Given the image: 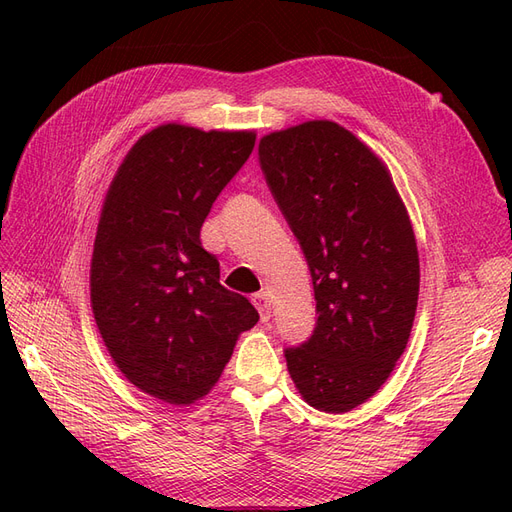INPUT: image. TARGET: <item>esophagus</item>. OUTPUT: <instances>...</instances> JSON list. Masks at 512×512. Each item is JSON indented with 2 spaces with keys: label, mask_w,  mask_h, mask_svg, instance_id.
<instances>
[{
  "label": "esophagus",
  "mask_w": 512,
  "mask_h": 512,
  "mask_svg": "<svg viewBox=\"0 0 512 512\" xmlns=\"http://www.w3.org/2000/svg\"><path fill=\"white\" fill-rule=\"evenodd\" d=\"M252 303L256 305V309L260 312V320L267 322L271 318V299L267 292H256L252 297Z\"/></svg>",
  "instance_id": "esophagus-1"
}]
</instances>
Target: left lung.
<instances>
[{"instance_id":"1","label":"left lung","mask_w":512,"mask_h":512,"mask_svg":"<svg viewBox=\"0 0 512 512\" xmlns=\"http://www.w3.org/2000/svg\"><path fill=\"white\" fill-rule=\"evenodd\" d=\"M260 168L312 273L316 327L286 348L309 406L342 414L374 395L406 350L418 301V252L389 170L333 121L260 138Z\"/></svg>"}]
</instances>
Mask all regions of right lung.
<instances>
[{"label":"right lung","instance_id":"right-lung-1","mask_svg":"<svg viewBox=\"0 0 512 512\" xmlns=\"http://www.w3.org/2000/svg\"><path fill=\"white\" fill-rule=\"evenodd\" d=\"M254 132L166 123L138 138L106 192L91 256V309L115 365L164 404L220 380L258 312L220 284L200 243L215 198L250 158Z\"/></svg>","mask_w":512,"mask_h":512}]
</instances>
